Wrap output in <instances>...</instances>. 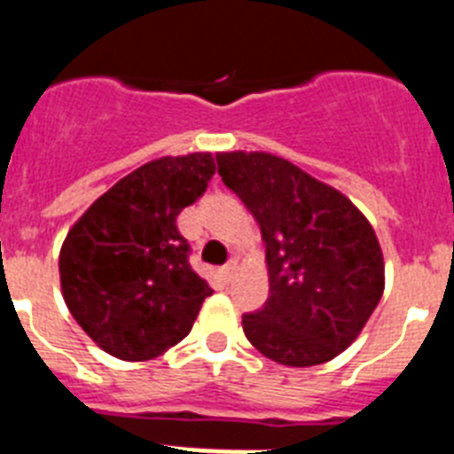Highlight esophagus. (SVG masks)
Here are the masks:
<instances>
[{"label": "esophagus", "instance_id": "esophagus-1", "mask_svg": "<svg viewBox=\"0 0 454 454\" xmlns=\"http://www.w3.org/2000/svg\"><path fill=\"white\" fill-rule=\"evenodd\" d=\"M236 272H239V263L230 262V263H227V266L223 268V270H220V275H223L224 282H231V279H234V277H236Z\"/></svg>", "mask_w": 454, "mask_h": 454}]
</instances>
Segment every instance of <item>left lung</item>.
<instances>
[{
	"label": "left lung",
	"mask_w": 454,
	"mask_h": 454,
	"mask_svg": "<svg viewBox=\"0 0 454 454\" xmlns=\"http://www.w3.org/2000/svg\"><path fill=\"white\" fill-rule=\"evenodd\" d=\"M224 186L262 227L268 300L243 316L247 340L282 366L330 362L362 334L384 293L366 215L330 184L270 152H218Z\"/></svg>",
	"instance_id": "1"
}]
</instances>
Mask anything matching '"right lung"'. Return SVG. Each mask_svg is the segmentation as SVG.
Masks as SVG:
<instances>
[{
  "mask_svg": "<svg viewBox=\"0 0 454 454\" xmlns=\"http://www.w3.org/2000/svg\"><path fill=\"white\" fill-rule=\"evenodd\" d=\"M215 175L211 152L136 168L72 224L59 254L70 314L104 352L147 362L188 336L211 286L188 263L177 215Z\"/></svg>",
  "mask_w": 454,
  "mask_h": 454,
  "instance_id": "1",
  "label": "right lung"
}]
</instances>
